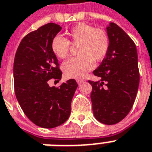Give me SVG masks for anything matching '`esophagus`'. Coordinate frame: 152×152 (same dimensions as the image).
I'll return each mask as SVG.
<instances>
[{
    "label": "esophagus",
    "instance_id": "1",
    "mask_svg": "<svg viewBox=\"0 0 152 152\" xmlns=\"http://www.w3.org/2000/svg\"><path fill=\"white\" fill-rule=\"evenodd\" d=\"M76 82H77V83L79 85H80V84H82L83 83V80H82V79H78V80H76Z\"/></svg>",
    "mask_w": 152,
    "mask_h": 152
}]
</instances>
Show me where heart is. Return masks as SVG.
Wrapping results in <instances>:
<instances>
[{"label":"heart","mask_w":152,"mask_h":152,"mask_svg":"<svg viewBox=\"0 0 152 152\" xmlns=\"http://www.w3.org/2000/svg\"><path fill=\"white\" fill-rule=\"evenodd\" d=\"M67 35L68 39L55 37L51 48L56 56L64 59L69 56L70 44L78 46V56L65 62L62 70L69 78H81L93 69L94 62H100L105 58L109 50V37L103 29L95 28L85 23H79L72 27Z\"/></svg>","instance_id":"obj_1"}]
</instances>
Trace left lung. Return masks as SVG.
Returning <instances> with one entry per match:
<instances>
[{
  "mask_svg": "<svg viewBox=\"0 0 152 152\" xmlns=\"http://www.w3.org/2000/svg\"><path fill=\"white\" fill-rule=\"evenodd\" d=\"M110 39L107 54L93 72L100 80L89 81L94 117L100 123L111 125L128 114L139 86L137 52L132 39L115 23L107 28Z\"/></svg>",
  "mask_w": 152,
  "mask_h": 152,
  "instance_id": "left-lung-1",
  "label": "left lung"
}]
</instances>
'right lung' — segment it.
Returning a JSON list of instances; mask_svg holds the SVG:
<instances>
[{
	"label": "right lung",
	"instance_id": "right-lung-1",
	"mask_svg": "<svg viewBox=\"0 0 152 152\" xmlns=\"http://www.w3.org/2000/svg\"><path fill=\"white\" fill-rule=\"evenodd\" d=\"M62 29L48 23L29 33L19 44L14 61L16 98L31 121L43 128H53L66 121L78 84L75 80L50 87L48 80L59 81L62 72L52 52V39Z\"/></svg>",
	"mask_w": 152,
	"mask_h": 152
}]
</instances>
